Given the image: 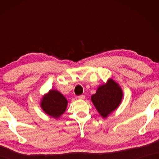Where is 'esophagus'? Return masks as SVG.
Returning a JSON list of instances; mask_svg holds the SVG:
<instances>
[{
  "instance_id": "1",
  "label": "esophagus",
  "mask_w": 159,
  "mask_h": 159,
  "mask_svg": "<svg viewBox=\"0 0 159 159\" xmlns=\"http://www.w3.org/2000/svg\"><path fill=\"white\" fill-rule=\"evenodd\" d=\"M79 99H85V95H79Z\"/></svg>"
}]
</instances>
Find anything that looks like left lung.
I'll use <instances>...</instances> for the list:
<instances>
[{
	"instance_id": "1",
	"label": "left lung",
	"mask_w": 159,
	"mask_h": 159,
	"mask_svg": "<svg viewBox=\"0 0 159 159\" xmlns=\"http://www.w3.org/2000/svg\"><path fill=\"white\" fill-rule=\"evenodd\" d=\"M123 95L119 85L109 79L98 88L96 93L91 96V100L102 117L107 118L120 105Z\"/></svg>"
}]
</instances>
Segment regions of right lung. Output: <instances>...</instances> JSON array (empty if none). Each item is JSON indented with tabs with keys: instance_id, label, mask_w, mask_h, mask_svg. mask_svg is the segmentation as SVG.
I'll use <instances>...</instances> for the list:
<instances>
[{
	"instance_id": "obj_1",
	"label": "right lung",
	"mask_w": 159,
	"mask_h": 159,
	"mask_svg": "<svg viewBox=\"0 0 159 159\" xmlns=\"http://www.w3.org/2000/svg\"><path fill=\"white\" fill-rule=\"evenodd\" d=\"M68 101L64 96L56 90H50L41 101V107L45 114L58 118L66 111Z\"/></svg>"
}]
</instances>
